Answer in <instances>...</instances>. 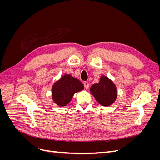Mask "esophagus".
<instances>
[{"mask_svg": "<svg viewBox=\"0 0 160 160\" xmlns=\"http://www.w3.org/2000/svg\"><path fill=\"white\" fill-rule=\"evenodd\" d=\"M83 85H84V87H85V88L86 89H88L89 88V82H88V81L83 82Z\"/></svg>", "mask_w": 160, "mask_h": 160, "instance_id": "34e87169", "label": "esophagus"}]
</instances>
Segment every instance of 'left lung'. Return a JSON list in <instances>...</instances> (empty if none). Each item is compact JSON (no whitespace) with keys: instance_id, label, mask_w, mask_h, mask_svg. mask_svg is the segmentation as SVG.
Here are the masks:
<instances>
[{"instance_id":"left-lung-1","label":"left lung","mask_w":160,"mask_h":160,"mask_svg":"<svg viewBox=\"0 0 160 160\" xmlns=\"http://www.w3.org/2000/svg\"><path fill=\"white\" fill-rule=\"evenodd\" d=\"M90 91L96 101L103 106L111 105L117 98L115 85L105 76H101L100 81L92 85Z\"/></svg>"}]
</instances>
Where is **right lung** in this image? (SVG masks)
Instances as JSON below:
<instances>
[{
  "mask_svg": "<svg viewBox=\"0 0 160 160\" xmlns=\"http://www.w3.org/2000/svg\"><path fill=\"white\" fill-rule=\"evenodd\" d=\"M83 88V85L79 80L70 75H65L52 86V99L58 105L65 106L70 102L76 92Z\"/></svg>",
  "mask_w": 160,
  "mask_h": 160,
  "instance_id": "obj_1",
  "label": "right lung"
}]
</instances>
